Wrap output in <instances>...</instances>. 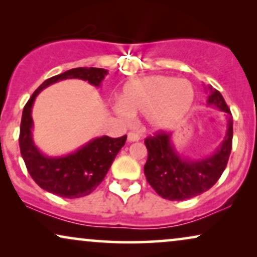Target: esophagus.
Listing matches in <instances>:
<instances>
[{
  "label": "esophagus",
  "mask_w": 257,
  "mask_h": 257,
  "mask_svg": "<svg viewBox=\"0 0 257 257\" xmlns=\"http://www.w3.org/2000/svg\"><path fill=\"white\" fill-rule=\"evenodd\" d=\"M140 137L137 135V133H133V132H130L127 135V140L130 143H133V142H139Z\"/></svg>",
  "instance_id": "34e87169"
}]
</instances>
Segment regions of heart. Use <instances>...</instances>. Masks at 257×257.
Instances as JSON below:
<instances>
[{
    "instance_id": "heart-1",
    "label": "heart",
    "mask_w": 257,
    "mask_h": 257,
    "mask_svg": "<svg viewBox=\"0 0 257 257\" xmlns=\"http://www.w3.org/2000/svg\"><path fill=\"white\" fill-rule=\"evenodd\" d=\"M194 99L192 84L170 76H149L125 84L114 111L122 119L144 114L154 131L174 126L187 113Z\"/></svg>"
}]
</instances>
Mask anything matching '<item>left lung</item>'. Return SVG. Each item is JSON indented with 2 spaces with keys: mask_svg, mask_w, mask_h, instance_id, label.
<instances>
[{
  "mask_svg": "<svg viewBox=\"0 0 257 257\" xmlns=\"http://www.w3.org/2000/svg\"><path fill=\"white\" fill-rule=\"evenodd\" d=\"M207 105L227 113V131L221 145L209 156L189 159L175 147L172 133H158L145 140L149 152L144 166L147 182L161 198L171 201L194 198L208 191L223 173L233 140V118L222 94L208 85Z\"/></svg>",
  "mask_w": 257,
  "mask_h": 257,
  "instance_id": "1",
  "label": "left lung"
}]
</instances>
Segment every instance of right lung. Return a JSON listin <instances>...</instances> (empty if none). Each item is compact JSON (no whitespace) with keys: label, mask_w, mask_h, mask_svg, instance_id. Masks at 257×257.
Returning a JSON list of instances; mask_svg holds the SVG:
<instances>
[{"label":"right lung","mask_w":257,"mask_h":257,"mask_svg":"<svg viewBox=\"0 0 257 257\" xmlns=\"http://www.w3.org/2000/svg\"><path fill=\"white\" fill-rule=\"evenodd\" d=\"M107 73V70L100 68L68 70L42 83L24 106L20 131L21 154L31 178L44 191L68 199L89 195L104 180L115 156L125 145L126 136L120 138L97 137L71 153L57 157L47 156L34 142L31 112L35 99L48 86L65 79L85 80L91 85L99 87Z\"/></svg>","instance_id":"right-lung-1"}]
</instances>
